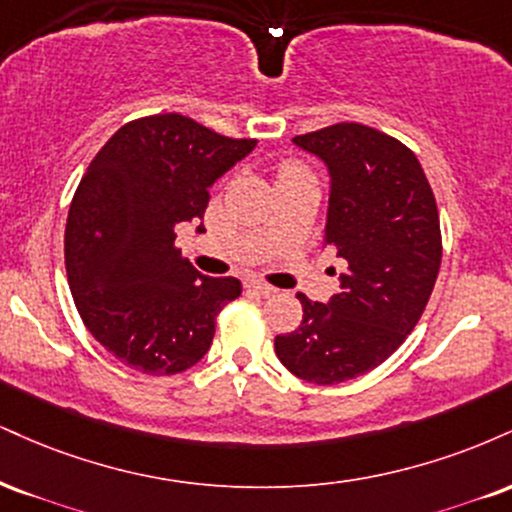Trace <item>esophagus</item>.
I'll list each match as a JSON object with an SVG mask.
<instances>
[{"label": "esophagus", "mask_w": 512, "mask_h": 512, "mask_svg": "<svg viewBox=\"0 0 512 512\" xmlns=\"http://www.w3.org/2000/svg\"><path fill=\"white\" fill-rule=\"evenodd\" d=\"M248 288H252V291L260 293V295H274L276 293L274 286H269V283H262V281H250Z\"/></svg>", "instance_id": "1"}]
</instances>
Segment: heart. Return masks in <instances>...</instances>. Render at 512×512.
<instances>
[{
  "label": "heart",
  "mask_w": 512,
  "mask_h": 512,
  "mask_svg": "<svg viewBox=\"0 0 512 512\" xmlns=\"http://www.w3.org/2000/svg\"><path fill=\"white\" fill-rule=\"evenodd\" d=\"M293 174H303V171H300V166H295V164H286L281 169V178H286V176H293Z\"/></svg>",
  "instance_id": "b5f03b06"
}]
</instances>
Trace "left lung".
I'll list each match as a JSON object with an SVG mask.
<instances>
[{
  "mask_svg": "<svg viewBox=\"0 0 512 512\" xmlns=\"http://www.w3.org/2000/svg\"><path fill=\"white\" fill-rule=\"evenodd\" d=\"M329 171L324 248L348 262L326 303L298 293L303 322L274 338L283 367L331 386L367 374L420 322L441 267L439 212L420 162L362 123L298 135Z\"/></svg>",
  "mask_w": 512,
  "mask_h": 512,
  "instance_id": "1",
  "label": "left lung"
}]
</instances>
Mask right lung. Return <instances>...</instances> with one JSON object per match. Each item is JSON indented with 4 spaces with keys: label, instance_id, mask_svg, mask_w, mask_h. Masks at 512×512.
Segmentation results:
<instances>
[{
    "label": "right lung",
    "instance_id": "right-lung-1",
    "mask_svg": "<svg viewBox=\"0 0 512 512\" xmlns=\"http://www.w3.org/2000/svg\"><path fill=\"white\" fill-rule=\"evenodd\" d=\"M257 140H233L181 114L121 126L73 195L64 255L76 307L95 341L143 374H178L207 355L214 319L240 295L233 276L200 274L176 248L209 188Z\"/></svg>",
    "mask_w": 512,
    "mask_h": 512
}]
</instances>
